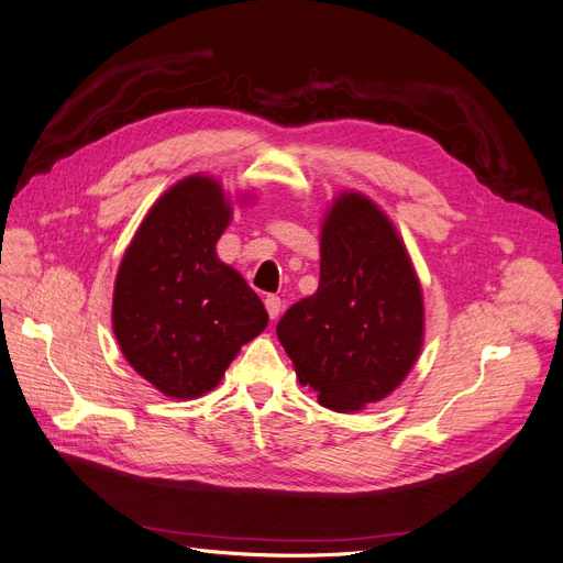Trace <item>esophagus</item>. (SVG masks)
Here are the masks:
<instances>
[{
  "mask_svg": "<svg viewBox=\"0 0 563 563\" xmlns=\"http://www.w3.org/2000/svg\"><path fill=\"white\" fill-rule=\"evenodd\" d=\"M264 306H266V310H268V318H271V320H276V318L280 316V310H283V301H280V297H276V295H268V297L264 299Z\"/></svg>",
  "mask_w": 563,
  "mask_h": 563,
  "instance_id": "esophagus-1",
  "label": "esophagus"
}]
</instances>
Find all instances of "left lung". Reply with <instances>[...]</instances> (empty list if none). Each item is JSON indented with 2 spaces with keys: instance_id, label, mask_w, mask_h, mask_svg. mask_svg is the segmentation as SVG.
Instances as JSON below:
<instances>
[{
  "instance_id": "8db88e82",
  "label": "left lung",
  "mask_w": 563,
  "mask_h": 563,
  "mask_svg": "<svg viewBox=\"0 0 563 563\" xmlns=\"http://www.w3.org/2000/svg\"><path fill=\"white\" fill-rule=\"evenodd\" d=\"M320 406L355 412L397 389L424 345L420 278L397 227L362 192L327 206L320 285L276 327Z\"/></svg>"
}]
</instances>
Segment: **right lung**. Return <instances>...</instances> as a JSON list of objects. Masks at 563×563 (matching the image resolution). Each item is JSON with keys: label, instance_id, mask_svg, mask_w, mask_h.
Segmentation results:
<instances>
[{"label": "right lung", "instance_id": "add662e5", "mask_svg": "<svg viewBox=\"0 0 563 563\" xmlns=\"http://www.w3.org/2000/svg\"><path fill=\"white\" fill-rule=\"evenodd\" d=\"M232 211L218 178L185 176L151 206L118 266L115 341L164 397L216 389L241 345L268 324L262 299L216 253Z\"/></svg>", "mask_w": 563, "mask_h": 563}]
</instances>
